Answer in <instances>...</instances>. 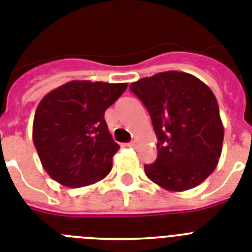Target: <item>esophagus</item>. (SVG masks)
I'll return each instance as SVG.
<instances>
[{
	"label": "esophagus",
	"instance_id": "1",
	"mask_svg": "<svg viewBox=\"0 0 252 252\" xmlns=\"http://www.w3.org/2000/svg\"><path fill=\"white\" fill-rule=\"evenodd\" d=\"M136 145H137L136 141H130L129 144H126V146H128V147H134V146H136Z\"/></svg>",
	"mask_w": 252,
	"mask_h": 252
}]
</instances>
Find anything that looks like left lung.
I'll return each instance as SVG.
<instances>
[{"mask_svg":"<svg viewBox=\"0 0 252 252\" xmlns=\"http://www.w3.org/2000/svg\"><path fill=\"white\" fill-rule=\"evenodd\" d=\"M150 114L158 157L145 173L160 188L184 191L203 183L221 155L224 126L216 97L193 75L159 72L129 85Z\"/></svg>","mask_w":252,"mask_h":252,"instance_id":"left-lung-1","label":"left lung"}]
</instances>
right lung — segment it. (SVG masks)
<instances>
[{
	"label": "right lung",
	"mask_w": 252,
	"mask_h": 252,
	"mask_svg": "<svg viewBox=\"0 0 252 252\" xmlns=\"http://www.w3.org/2000/svg\"><path fill=\"white\" fill-rule=\"evenodd\" d=\"M126 87L73 80L41 99L32 137L41 164L53 180L81 188L110 173L120 146L108 132L105 111Z\"/></svg>",
	"instance_id": "right-lung-1"
}]
</instances>
